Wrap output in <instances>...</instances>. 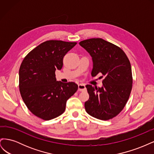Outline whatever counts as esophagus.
I'll return each mask as SVG.
<instances>
[{
  "instance_id": "1",
  "label": "esophagus",
  "mask_w": 154,
  "mask_h": 154,
  "mask_svg": "<svg viewBox=\"0 0 154 154\" xmlns=\"http://www.w3.org/2000/svg\"><path fill=\"white\" fill-rule=\"evenodd\" d=\"M86 89L85 85L83 84V83H80L78 84V91H83Z\"/></svg>"
}]
</instances>
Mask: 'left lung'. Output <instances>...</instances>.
I'll use <instances>...</instances> for the list:
<instances>
[{
	"label": "left lung",
	"mask_w": 154,
	"mask_h": 154,
	"mask_svg": "<svg viewBox=\"0 0 154 154\" xmlns=\"http://www.w3.org/2000/svg\"><path fill=\"white\" fill-rule=\"evenodd\" d=\"M79 44L92 57V76L101 73V77H105L101 88L85 86L89 94L85 103L86 112L101 120L112 119L123 109L132 91L133 79L129 60L118 46L102 38H90Z\"/></svg>",
	"instance_id": "1"
}]
</instances>
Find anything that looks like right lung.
<instances>
[{
	"label": "right lung",
	"instance_id": "obj_1",
	"mask_svg": "<svg viewBox=\"0 0 154 154\" xmlns=\"http://www.w3.org/2000/svg\"><path fill=\"white\" fill-rule=\"evenodd\" d=\"M76 42L48 40L27 54L19 69V90L31 112L44 120L62 114L66 101L78 90L74 82L57 81L55 71L63 66L64 56Z\"/></svg>",
	"mask_w": 154,
	"mask_h": 154
}]
</instances>
